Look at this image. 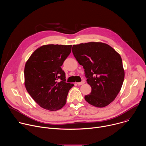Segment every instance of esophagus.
Segmentation results:
<instances>
[{"mask_svg": "<svg viewBox=\"0 0 146 146\" xmlns=\"http://www.w3.org/2000/svg\"><path fill=\"white\" fill-rule=\"evenodd\" d=\"M84 83H85V81H82L81 82H77V84H78V85H82V84H84Z\"/></svg>", "mask_w": 146, "mask_h": 146, "instance_id": "obj_1", "label": "esophagus"}]
</instances>
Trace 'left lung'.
<instances>
[{"mask_svg": "<svg viewBox=\"0 0 146 146\" xmlns=\"http://www.w3.org/2000/svg\"><path fill=\"white\" fill-rule=\"evenodd\" d=\"M72 52L84 69L87 83L92 88L85 100L97 108L109 105L119 92L124 80L120 55L109 45L100 42L73 45Z\"/></svg>", "mask_w": 146, "mask_h": 146, "instance_id": "obj_1", "label": "left lung"}]
</instances>
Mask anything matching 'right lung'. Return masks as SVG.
<instances>
[{"instance_id": "1", "label": "right lung", "mask_w": 146, "mask_h": 146, "mask_svg": "<svg viewBox=\"0 0 146 146\" xmlns=\"http://www.w3.org/2000/svg\"><path fill=\"white\" fill-rule=\"evenodd\" d=\"M72 45H44L31 55L25 66V88L42 108L56 111L63 108L73 84L66 82L61 66L71 52Z\"/></svg>"}]
</instances>
